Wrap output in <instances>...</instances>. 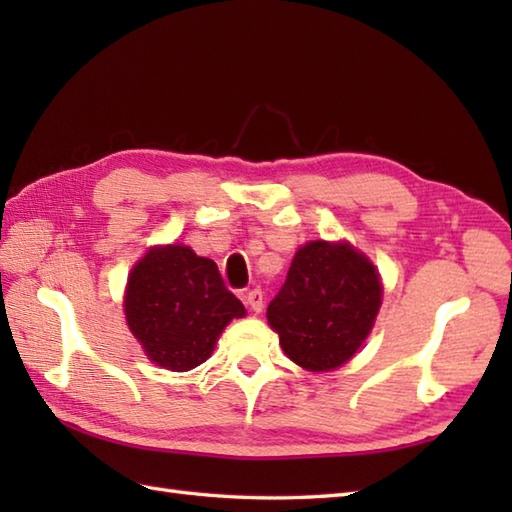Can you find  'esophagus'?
<instances>
[{
    "label": "esophagus",
    "mask_w": 512,
    "mask_h": 512,
    "mask_svg": "<svg viewBox=\"0 0 512 512\" xmlns=\"http://www.w3.org/2000/svg\"><path fill=\"white\" fill-rule=\"evenodd\" d=\"M244 299H246V303L250 306V310H253V312H262V308H264V292H262V288L248 290Z\"/></svg>",
    "instance_id": "obj_1"
}]
</instances>
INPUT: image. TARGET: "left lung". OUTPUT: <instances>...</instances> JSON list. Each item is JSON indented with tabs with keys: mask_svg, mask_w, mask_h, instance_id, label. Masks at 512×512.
Wrapping results in <instances>:
<instances>
[{
	"mask_svg": "<svg viewBox=\"0 0 512 512\" xmlns=\"http://www.w3.org/2000/svg\"><path fill=\"white\" fill-rule=\"evenodd\" d=\"M374 264L350 244L310 242L297 250L266 317L286 356L310 372L350 361L380 308Z\"/></svg>",
	"mask_w": 512,
	"mask_h": 512,
	"instance_id": "obj_1",
	"label": "left lung"
}]
</instances>
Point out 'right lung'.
I'll list each match as a JSON object with an SVG mask.
<instances>
[{
	"label": "right lung",
	"mask_w": 512,
	"mask_h": 512,
	"mask_svg": "<svg viewBox=\"0 0 512 512\" xmlns=\"http://www.w3.org/2000/svg\"><path fill=\"white\" fill-rule=\"evenodd\" d=\"M129 330L156 365L189 372L211 356L217 336L246 310L213 259L187 246L151 248L127 281Z\"/></svg>",
	"instance_id": "right-lung-1"
}]
</instances>
